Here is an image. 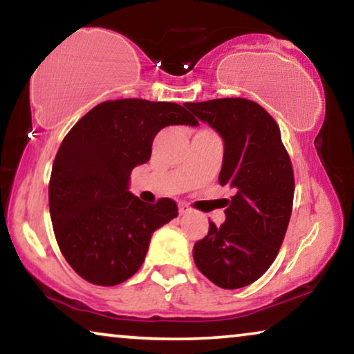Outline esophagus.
Returning <instances> with one entry per match:
<instances>
[{"label":"esophagus","instance_id":"obj_1","mask_svg":"<svg viewBox=\"0 0 354 354\" xmlns=\"http://www.w3.org/2000/svg\"><path fill=\"white\" fill-rule=\"evenodd\" d=\"M190 211H192V209L185 205V203H180V205H178V214H180V216H185V214H188V212H190Z\"/></svg>","mask_w":354,"mask_h":354}]
</instances>
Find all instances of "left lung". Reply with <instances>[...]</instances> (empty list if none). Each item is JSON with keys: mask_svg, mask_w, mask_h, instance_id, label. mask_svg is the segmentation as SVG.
Returning <instances> with one entry per match:
<instances>
[{"mask_svg": "<svg viewBox=\"0 0 354 354\" xmlns=\"http://www.w3.org/2000/svg\"><path fill=\"white\" fill-rule=\"evenodd\" d=\"M201 122L221 135L222 187L235 190L225 222L193 246L203 275L221 288H241L274 263L292 216L295 177L280 129L258 103L221 98L185 103Z\"/></svg>", "mask_w": 354, "mask_h": 354, "instance_id": "8db88e82", "label": "left lung"}]
</instances>
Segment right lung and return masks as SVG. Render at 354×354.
Returning <instances> with one entry per match:
<instances>
[{"label": "right lung", "mask_w": 354, "mask_h": 354, "mask_svg": "<svg viewBox=\"0 0 354 354\" xmlns=\"http://www.w3.org/2000/svg\"><path fill=\"white\" fill-rule=\"evenodd\" d=\"M198 120L180 104L138 98L104 101L62 140L53 162L50 214L59 250L80 277L113 287L143 264L154 230L177 217L176 201L143 203L130 172L149 161L158 132Z\"/></svg>", "instance_id": "obj_1"}]
</instances>
